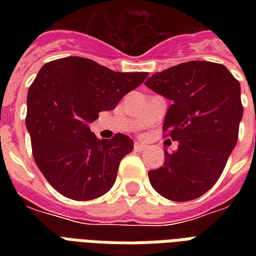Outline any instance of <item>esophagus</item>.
<instances>
[{"label": "esophagus", "mask_w": 256, "mask_h": 256, "mask_svg": "<svg viewBox=\"0 0 256 256\" xmlns=\"http://www.w3.org/2000/svg\"><path fill=\"white\" fill-rule=\"evenodd\" d=\"M134 148H136V150H138V152H142V150H144V148H146V144H142V142H140V140H136V144H134Z\"/></svg>", "instance_id": "34e87169"}]
</instances>
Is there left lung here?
Segmentation results:
<instances>
[{
  "instance_id": "obj_1",
  "label": "left lung",
  "mask_w": 256,
  "mask_h": 256,
  "mask_svg": "<svg viewBox=\"0 0 256 256\" xmlns=\"http://www.w3.org/2000/svg\"><path fill=\"white\" fill-rule=\"evenodd\" d=\"M144 85L170 100L164 132L178 148L164 150V164L148 171L164 198L187 202L218 180L238 142L242 120L240 84L224 65L188 61L152 74Z\"/></svg>"
}]
</instances>
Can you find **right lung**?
<instances>
[{
  "instance_id": "obj_1",
  "label": "right lung",
  "mask_w": 256,
  "mask_h": 256,
  "mask_svg": "<svg viewBox=\"0 0 256 256\" xmlns=\"http://www.w3.org/2000/svg\"><path fill=\"white\" fill-rule=\"evenodd\" d=\"M148 76L114 72L82 57L42 66L28 92L26 128L38 168L60 194L90 200L112 188L120 162L132 152L134 142L120 132L98 140L88 124Z\"/></svg>"
}]
</instances>
